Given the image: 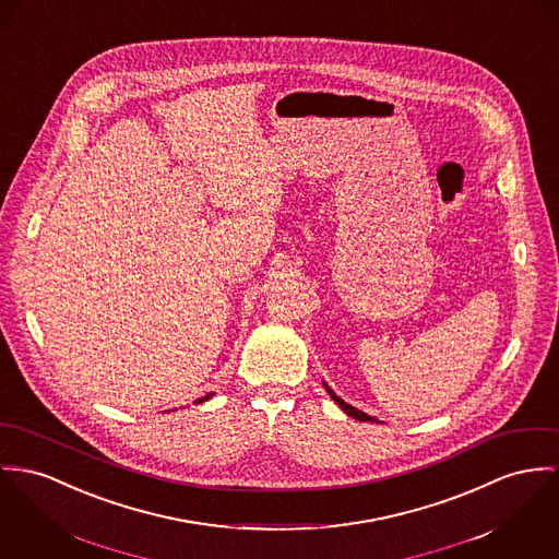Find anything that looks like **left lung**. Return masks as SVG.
I'll return each instance as SVG.
<instances>
[{
	"label": "left lung",
	"instance_id": "obj_1",
	"mask_svg": "<svg viewBox=\"0 0 559 559\" xmlns=\"http://www.w3.org/2000/svg\"><path fill=\"white\" fill-rule=\"evenodd\" d=\"M323 385H325V391H328V393H330V397H332V400H334V402H336V404H338V406H341V408H343L344 413H346V415H348V417H353V419H357V421H377V424H381V421H379V419H374V417H370V415H366V413H364V411H357V408H355V406H350V404H346V402H344L343 397H338V395H336V393H334V391H332V389H330V386H328V383H323Z\"/></svg>",
	"mask_w": 559,
	"mask_h": 559
}]
</instances>
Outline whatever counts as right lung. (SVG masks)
<instances>
[{
  "label": "right lung",
  "instance_id": "right-lung-1",
  "mask_svg": "<svg viewBox=\"0 0 559 559\" xmlns=\"http://www.w3.org/2000/svg\"><path fill=\"white\" fill-rule=\"evenodd\" d=\"M213 395H215V393H206L204 397H198V400H195V404H202V402H206V400H209V397H213Z\"/></svg>",
  "mask_w": 559,
  "mask_h": 559
}]
</instances>
